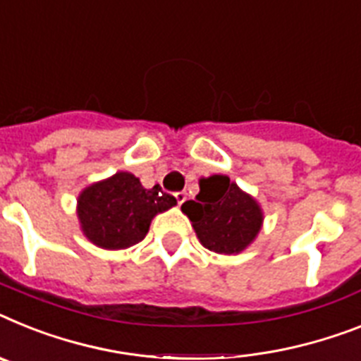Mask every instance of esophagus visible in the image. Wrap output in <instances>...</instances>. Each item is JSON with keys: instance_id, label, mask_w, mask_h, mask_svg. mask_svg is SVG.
Here are the masks:
<instances>
[{"instance_id": "1", "label": "esophagus", "mask_w": 361, "mask_h": 361, "mask_svg": "<svg viewBox=\"0 0 361 361\" xmlns=\"http://www.w3.org/2000/svg\"><path fill=\"white\" fill-rule=\"evenodd\" d=\"M176 200H178V204H183V202H185L187 200V192H176Z\"/></svg>"}]
</instances>
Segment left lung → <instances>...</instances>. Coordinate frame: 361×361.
<instances>
[{
  "label": "left lung",
  "instance_id": "8db88e82",
  "mask_svg": "<svg viewBox=\"0 0 361 361\" xmlns=\"http://www.w3.org/2000/svg\"><path fill=\"white\" fill-rule=\"evenodd\" d=\"M200 192L187 200V214L202 246L220 255H238L259 237L264 213L246 190L224 174L200 178Z\"/></svg>",
  "mask_w": 361,
  "mask_h": 361
}]
</instances>
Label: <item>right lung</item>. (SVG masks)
<instances>
[{"mask_svg":"<svg viewBox=\"0 0 361 361\" xmlns=\"http://www.w3.org/2000/svg\"><path fill=\"white\" fill-rule=\"evenodd\" d=\"M178 204L161 187L145 189L137 176L119 171L90 183L77 198L80 231L102 250H126L147 237L154 216Z\"/></svg>","mask_w":361,"mask_h":361,"instance_id":"right-lung-1","label":"right lung"}]
</instances>
